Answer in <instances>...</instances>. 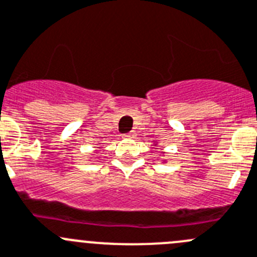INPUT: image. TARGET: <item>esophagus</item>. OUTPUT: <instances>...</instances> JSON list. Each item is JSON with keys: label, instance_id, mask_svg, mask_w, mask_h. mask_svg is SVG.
I'll use <instances>...</instances> for the list:
<instances>
[{"label": "esophagus", "instance_id": "obj_1", "mask_svg": "<svg viewBox=\"0 0 257 257\" xmlns=\"http://www.w3.org/2000/svg\"><path fill=\"white\" fill-rule=\"evenodd\" d=\"M125 137L126 139H134L137 137V134H136V132H131V133H128V134H125Z\"/></svg>", "mask_w": 257, "mask_h": 257}]
</instances>
